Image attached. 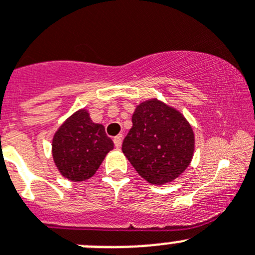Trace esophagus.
Segmentation results:
<instances>
[{
	"instance_id": "esophagus-1",
	"label": "esophagus",
	"mask_w": 255,
	"mask_h": 255,
	"mask_svg": "<svg viewBox=\"0 0 255 255\" xmlns=\"http://www.w3.org/2000/svg\"><path fill=\"white\" fill-rule=\"evenodd\" d=\"M113 142H114V146L117 147V148H121V146H122V135H117V137H114L113 138Z\"/></svg>"
}]
</instances>
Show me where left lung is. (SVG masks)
I'll return each instance as SVG.
<instances>
[{"mask_svg":"<svg viewBox=\"0 0 255 255\" xmlns=\"http://www.w3.org/2000/svg\"><path fill=\"white\" fill-rule=\"evenodd\" d=\"M132 123L122 151L146 181L167 184L189 167L195 134L181 112L152 98L135 107Z\"/></svg>","mask_w":255,"mask_h":255,"instance_id":"left-lung-1","label":"left lung"}]
</instances>
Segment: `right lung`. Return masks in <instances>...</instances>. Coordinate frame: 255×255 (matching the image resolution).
<instances>
[{
  "instance_id": "obj_1",
  "label": "right lung",
  "mask_w": 255,
  "mask_h": 255,
  "mask_svg": "<svg viewBox=\"0 0 255 255\" xmlns=\"http://www.w3.org/2000/svg\"><path fill=\"white\" fill-rule=\"evenodd\" d=\"M114 147L103 125L94 123L87 109L71 114L52 137V158L59 172L74 182L92 177Z\"/></svg>"
}]
</instances>
